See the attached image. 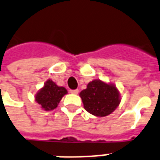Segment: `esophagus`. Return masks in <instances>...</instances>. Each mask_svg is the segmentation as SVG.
<instances>
[{"label": "esophagus", "mask_w": 160, "mask_h": 160, "mask_svg": "<svg viewBox=\"0 0 160 160\" xmlns=\"http://www.w3.org/2000/svg\"><path fill=\"white\" fill-rule=\"evenodd\" d=\"M70 93L78 94L79 93V90H77V89H75V90H70Z\"/></svg>", "instance_id": "34e87169"}]
</instances>
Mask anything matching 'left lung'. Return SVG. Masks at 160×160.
I'll return each instance as SVG.
<instances>
[{
	"instance_id": "1",
	"label": "left lung",
	"mask_w": 160,
	"mask_h": 160,
	"mask_svg": "<svg viewBox=\"0 0 160 160\" xmlns=\"http://www.w3.org/2000/svg\"><path fill=\"white\" fill-rule=\"evenodd\" d=\"M85 109L96 117H106L112 112L120 103L116 86L95 80L80 93Z\"/></svg>"
}]
</instances>
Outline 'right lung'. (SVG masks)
<instances>
[{"label":"right lung","instance_id":"obj_1","mask_svg":"<svg viewBox=\"0 0 160 160\" xmlns=\"http://www.w3.org/2000/svg\"><path fill=\"white\" fill-rule=\"evenodd\" d=\"M67 94L64 87L58 86L52 80H48L45 83L43 88L36 95V102L45 111H50L57 107L62 97Z\"/></svg>","mask_w":160,"mask_h":160}]
</instances>
